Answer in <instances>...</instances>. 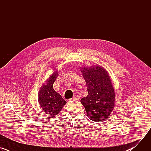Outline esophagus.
<instances>
[{
	"label": "esophagus",
	"instance_id": "esophagus-1",
	"mask_svg": "<svg viewBox=\"0 0 151 151\" xmlns=\"http://www.w3.org/2000/svg\"><path fill=\"white\" fill-rule=\"evenodd\" d=\"M79 99H80V97L79 96H73V98H72L70 100H79Z\"/></svg>",
	"mask_w": 151,
	"mask_h": 151
}]
</instances>
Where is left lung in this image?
<instances>
[{
	"instance_id": "left-lung-1",
	"label": "left lung",
	"mask_w": 151,
	"mask_h": 151,
	"mask_svg": "<svg viewBox=\"0 0 151 151\" xmlns=\"http://www.w3.org/2000/svg\"><path fill=\"white\" fill-rule=\"evenodd\" d=\"M80 70L88 91L87 96L81 100L87 116L97 122L107 119L115 104V92L108 72L99 65L81 67Z\"/></svg>"
}]
</instances>
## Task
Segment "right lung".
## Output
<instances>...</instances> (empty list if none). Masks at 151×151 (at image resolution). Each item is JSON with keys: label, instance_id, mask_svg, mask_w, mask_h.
I'll return each instance as SVG.
<instances>
[{"label": "right lung", "instance_id": "obj_1", "mask_svg": "<svg viewBox=\"0 0 151 151\" xmlns=\"http://www.w3.org/2000/svg\"><path fill=\"white\" fill-rule=\"evenodd\" d=\"M54 71L38 92V101L41 108L46 114L52 118L59 114L63 106L67 103L53 88V83L59 73L55 68Z\"/></svg>", "mask_w": 151, "mask_h": 151}]
</instances>
